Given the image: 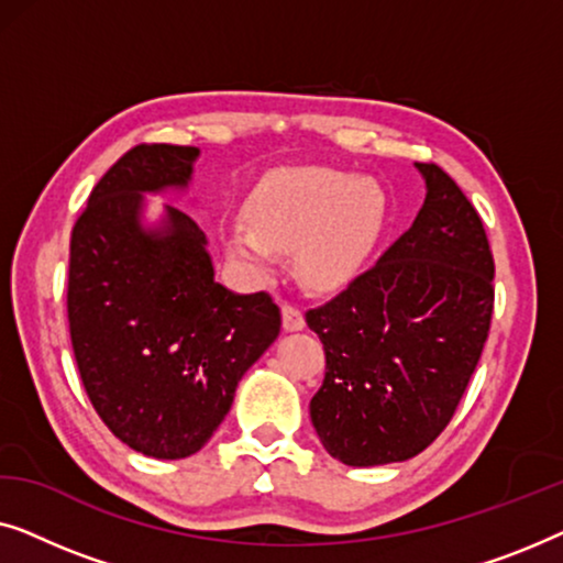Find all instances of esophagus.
<instances>
[{
    "instance_id": "1",
    "label": "esophagus",
    "mask_w": 563,
    "mask_h": 563,
    "mask_svg": "<svg viewBox=\"0 0 563 563\" xmlns=\"http://www.w3.org/2000/svg\"><path fill=\"white\" fill-rule=\"evenodd\" d=\"M282 322H284V330H302L305 328V314L299 310L297 305L291 302H284L282 305Z\"/></svg>"
}]
</instances>
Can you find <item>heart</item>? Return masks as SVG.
Masks as SVG:
<instances>
[{"instance_id": "obj_1", "label": "heart", "mask_w": 563, "mask_h": 563, "mask_svg": "<svg viewBox=\"0 0 563 563\" xmlns=\"http://www.w3.org/2000/svg\"><path fill=\"white\" fill-rule=\"evenodd\" d=\"M249 230L225 238L228 253L256 274L272 272L274 251H297V268L314 289L349 284L372 256L387 220L374 179L333 168L274 174L243 207Z\"/></svg>"}]
</instances>
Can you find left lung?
<instances>
[{
	"instance_id": "1",
	"label": "left lung",
	"mask_w": 563,
	"mask_h": 563,
	"mask_svg": "<svg viewBox=\"0 0 563 563\" xmlns=\"http://www.w3.org/2000/svg\"><path fill=\"white\" fill-rule=\"evenodd\" d=\"M426 205L412 228L341 295L307 310L325 351L310 418L349 466L407 461L449 426L495 310L484 222L438 164H418Z\"/></svg>"
}]
</instances>
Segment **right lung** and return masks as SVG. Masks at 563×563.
<instances>
[{
	"label": "right lung",
	"mask_w": 563,
	"mask_h": 563,
	"mask_svg": "<svg viewBox=\"0 0 563 563\" xmlns=\"http://www.w3.org/2000/svg\"><path fill=\"white\" fill-rule=\"evenodd\" d=\"M197 156L191 145H135L71 230L66 310L81 384L104 426L151 459L202 449L282 328L268 291L235 295L214 282L187 212L166 207L164 228H141V191L184 189Z\"/></svg>",
	"instance_id": "obj_1"
}]
</instances>
